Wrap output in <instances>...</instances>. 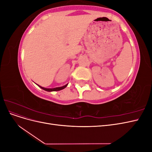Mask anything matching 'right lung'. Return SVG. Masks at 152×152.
I'll list each match as a JSON object with an SVG mask.
<instances>
[{
    "label": "right lung",
    "instance_id": "add662e5",
    "mask_svg": "<svg viewBox=\"0 0 152 152\" xmlns=\"http://www.w3.org/2000/svg\"><path fill=\"white\" fill-rule=\"evenodd\" d=\"M67 85H68V84H66L65 86H63V87H55V88H53V89H47V88H45V87H41V86H39V87H40L41 89H44V90H45V91H49V92H50V91H60V90H62V89H65V87L67 86Z\"/></svg>",
    "mask_w": 152,
    "mask_h": 152
}]
</instances>
